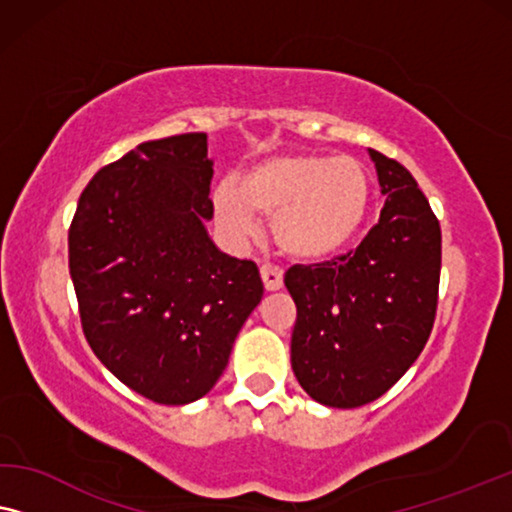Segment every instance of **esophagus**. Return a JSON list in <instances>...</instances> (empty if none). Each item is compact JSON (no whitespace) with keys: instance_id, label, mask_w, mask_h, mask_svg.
<instances>
[{"instance_id":"obj_1","label":"esophagus","mask_w":512,"mask_h":512,"mask_svg":"<svg viewBox=\"0 0 512 512\" xmlns=\"http://www.w3.org/2000/svg\"><path fill=\"white\" fill-rule=\"evenodd\" d=\"M259 273H262L266 292H276V290H280V287H283V269H278V266L262 264Z\"/></svg>"}]
</instances>
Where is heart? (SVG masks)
I'll return each mask as SVG.
<instances>
[{
    "label": "heart",
    "instance_id": "obj_1",
    "mask_svg": "<svg viewBox=\"0 0 512 512\" xmlns=\"http://www.w3.org/2000/svg\"><path fill=\"white\" fill-rule=\"evenodd\" d=\"M371 204V176L355 157L278 155L243 169L213 194L218 222L234 239L257 234V215L285 255L320 262L355 241Z\"/></svg>",
    "mask_w": 512,
    "mask_h": 512
}]
</instances>
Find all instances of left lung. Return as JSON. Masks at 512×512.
Listing matches in <instances>:
<instances>
[{
	"label": "left lung",
	"mask_w": 512,
	"mask_h": 512,
	"mask_svg": "<svg viewBox=\"0 0 512 512\" xmlns=\"http://www.w3.org/2000/svg\"><path fill=\"white\" fill-rule=\"evenodd\" d=\"M385 206L355 253L297 264L285 287L297 304L292 371L322 406L357 408L406 373L434 327L441 227L415 178L369 148Z\"/></svg>",
	"instance_id": "obj_1"
}]
</instances>
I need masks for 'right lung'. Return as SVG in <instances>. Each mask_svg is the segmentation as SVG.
Returning a JSON list of instances; mask_svg holds the SVG:
<instances>
[{
    "instance_id": "obj_1",
    "label": "right lung",
    "mask_w": 512,
    "mask_h": 512,
    "mask_svg": "<svg viewBox=\"0 0 512 512\" xmlns=\"http://www.w3.org/2000/svg\"><path fill=\"white\" fill-rule=\"evenodd\" d=\"M206 134L139 143L99 169L69 229V273L90 348L164 406L213 390L264 294L250 259L218 250Z\"/></svg>"
}]
</instances>
